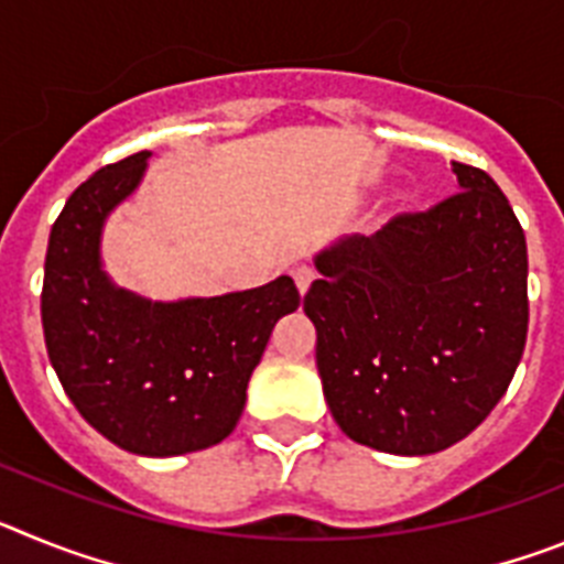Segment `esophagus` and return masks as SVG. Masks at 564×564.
Here are the masks:
<instances>
[{
  "label": "esophagus",
  "instance_id": "34e87169",
  "mask_svg": "<svg viewBox=\"0 0 564 564\" xmlns=\"http://www.w3.org/2000/svg\"><path fill=\"white\" fill-rule=\"evenodd\" d=\"M316 279V271L311 265H296L293 268V282H296L299 293H305L311 288V282Z\"/></svg>",
  "mask_w": 564,
  "mask_h": 564
}]
</instances>
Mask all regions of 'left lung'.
<instances>
[{
    "instance_id": "1",
    "label": "left lung",
    "mask_w": 564,
    "mask_h": 564,
    "mask_svg": "<svg viewBox=\"0 0 564 564\" xmlns=\"http://www.w3.org/2000/svg\"><path fill=\"white\" fill-rule=\"evenodd\" d=\"M452 172V197L318 253L305 293L333 417L390 455H435L475 432L525 350V234L482 169Z\"/></svg>"
}]
</instances>
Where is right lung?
I'll list each match as a JSON object with an SVG mask.
<instances>
[{"label": "right lung", "mask_w": 564, "mask_h": 564, "mask_svg": "<svg viewBox=\"0 0 564 564\" xmlns=\"http://www.w3.org/2000/svg\"><path fill=\"white\" fill-rule=\"evenodd\" d=\"M149 152L84 181L53 223L44 259L47 356L84 421L147 457L208 449L237 426L273 325L299 307L291 276L186 302H147L115 288L98 242L107 214L134 192Z\"/></svg>", "instance_id": "obj_1"}]
</instances>
